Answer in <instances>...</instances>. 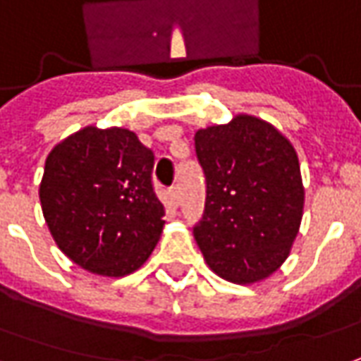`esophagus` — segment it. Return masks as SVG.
<instances>
[{"label":"esophagus","mask_w":361,"mask_h":361,"mask_svg":"<svg viewBox=\"0 0 361 361\" xmlns=\"http://www.w3.org/2000/svg\"><path fill=\"white\" fill-rule=\"evenodd\" d=\"M180 199H181L180 188H178V185H173V188L170 189V201H172V205H173V207L180 205Z\"/></svg>","instance_id":"esophagus-1"}]
</instances>
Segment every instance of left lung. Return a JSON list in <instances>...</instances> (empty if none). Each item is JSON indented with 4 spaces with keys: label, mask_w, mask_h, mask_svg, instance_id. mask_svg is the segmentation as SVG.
I'll list each match as a JSON object with an SVG mask.
<instances>
[{
    "label": "left lung",
    "mask_w": 361,
    "mask_h": 361,
    "mask_svg": "<svg viewBox=\"0 0 361 361\" xmlns=\"http://www.w3.org/2000/svg\"><path fill=\"white\" fill-rule=\"evenodd\" d=\"M195 150L207 203L193 233L207 266L236 286L268 279L289 256L303 219L297 150L271 123L248 113L199 128Z\"/></svg>",
    "instance_id": "8db88e82"
}]
</instances>
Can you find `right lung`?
Wrapping results in <instances>:
<instances>
[{"mask_svg":"<svg viewBox=\"0 0 361 361\" xmlns=\"http://www.w3.org/2000/svg\"><path fill=\"white\" fill-rule=\"evenodd\" d=\"M152 168L154 154L128 128L90 125L58 142L39 185L58 248L95 276L125 277L142 268L166 215Z\"/></svg>","mask_w":361,"mask_h":361,"instance_id":"right-lung-1","label":"right lung"}]
</instances>
